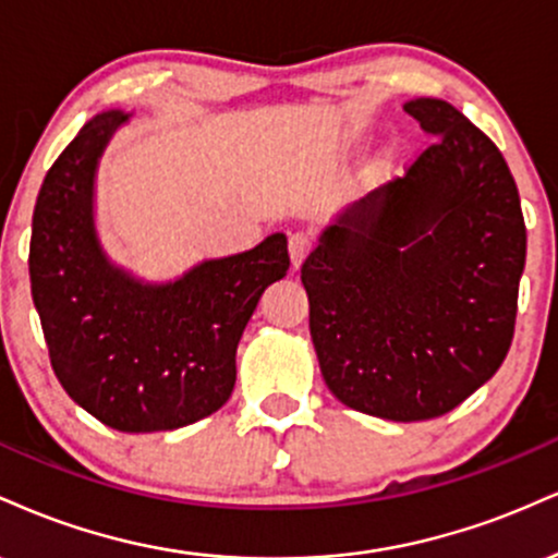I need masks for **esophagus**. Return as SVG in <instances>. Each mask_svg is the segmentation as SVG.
Here are the masks:
<instances>
[{"instance_id": "34e87169", "label": "esophagus", "mask_w": 558, "mask_h": 558, "mask_svg": "<svg viewBox=\"0 0 558 558\" xmlns=\"http://www.w3.org/2000/svg\"><path fill=\"white\" fill-rule=\"evenodd\" d=\"M313 251V238L307 232H294L290 234V258H292V268L298 271L303 266V260L307 258V253Z\"/></svg>"}]
</instances>
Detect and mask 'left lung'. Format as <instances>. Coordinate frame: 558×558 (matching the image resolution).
Returning a JSON list of instances; mask_svg holds the SVG:
<instances>
[{
  "label": "left lung",
  "instance_id": "1",
  "mask_svg": "<svg viewBox=\"0 0 558 558\" xmlns=\"http://www.w3.org/2000/svg\"><path fill=\"white\" fill-rule=\"evenodd\" d=\"M404 111L430 135L408 174L339 208L303 264L329 391L395 423L447 415L514 337L527 232L501 150L441 98Z\"/></svg>",
  "mask_w": 558,
  "mask_h": 558
}]
</instances>
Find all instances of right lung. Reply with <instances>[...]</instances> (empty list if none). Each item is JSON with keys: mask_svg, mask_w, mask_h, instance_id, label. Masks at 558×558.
<instances>
[{"mask_svg": "<svg viewBox=\"0 0 558 558\" xmlns=\"http://www.w3.org/2000/svg\"><path fill=\"white\" fill-rule=\"evenodd\" d=\"M130 117L96 114L46 172L28 268L51 368L72 402L122 434H154L225 408L242 331L266 287L287 277L290 255L274 232L167 281L111 260L96 227V174Z\"/></svg>", "mask_w": 558, "mask_h": 558, "instance_id": "obj_1", "label": "right lung"}]
</instances>
